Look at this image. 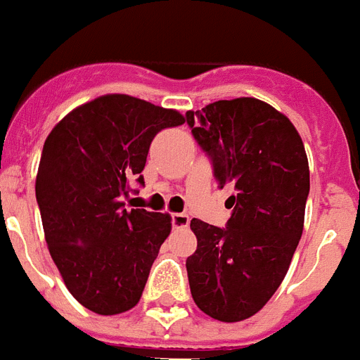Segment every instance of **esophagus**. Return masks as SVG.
I'll list each match as a JSON object with an SVG mask.
<instances>
[{"label":"esophagus","mask_w":360,"mask_h":360,"mask_svg":"<svg viewBox=\"0 0 360 360\" xmlns=\"http://www.w3.org/2000/svg\"><path fill=\"white\" fill-rule=\"evenodd\" d=\"M188 214H185V212H175V214H172V226L175 227V229H181V227H188Z\"/></svg>","instance_id":"obj_1"}]
</instances>
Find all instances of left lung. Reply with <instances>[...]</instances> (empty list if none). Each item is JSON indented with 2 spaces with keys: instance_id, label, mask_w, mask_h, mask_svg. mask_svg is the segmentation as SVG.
I'll use <instances>...</instances> for the list:
<instances>
[{
  "instance_id": "obj_1",
  "label": "left lung",
  "mask_w": 360,
  "mask_h": 360,
  "mask_svg": "<svg viewBox=\"0 0 360 360\" xmlns=\"http://www.w3.org/2000/svg\"><path fill=\"white\" fill-rule=\"evenodd\" d=\"M192 136L231 190L226 227L198 218V250L186 259L190 292L220 322L259 312L285 279L303 233L309 162L285 114L255 98L221 99L186 112Z\"/></svg>"
}]
</instances>
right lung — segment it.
<instances>
[{
	"label": "right lung",
	"mask_w": 360,
	"mask_h": 360,
	"mask_svg": "<svg viewBox=\"0 0 360 360\" xmlns=\"http://www.w3.org/2000/svg\"><path fill=\"white\" fill-rule=\"evenodd\" d=\"M185 124L177 110L109 94L66 114L44 142L37 203L51 259L89 311L120 314L144 290L172 218L125 209L155 134Z\"/></svg>",
	"instance_id": "obj_1"
}]
</instances>
